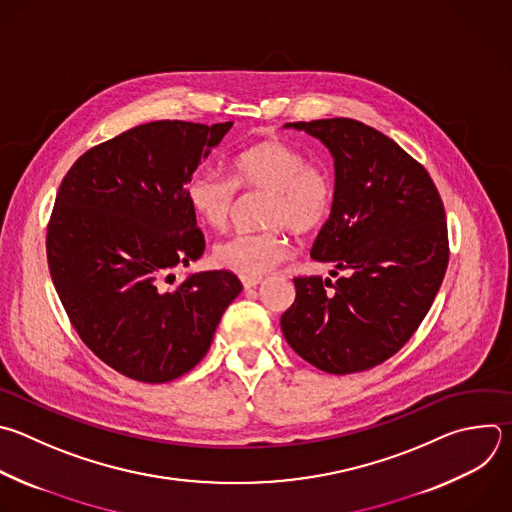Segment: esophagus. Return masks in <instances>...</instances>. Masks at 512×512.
Segmentation results:
<instances>
[{
    "label": "esophagus",
    "instance_id": "obj_1",
    "mask_svg": "<svg viewBox=\"0 0 512 512\" xmlns=\"http://www.w3.org/2000/svg\"><path fill=\"white\" fill-rule=\"evenodd\" d=\"M241 281H243V287H245V289H253V287H257V285L263 283L261 277H241Z\"/></svg>",
    "mask_w": 512,
    "mask_h": 512
}]
</instances>
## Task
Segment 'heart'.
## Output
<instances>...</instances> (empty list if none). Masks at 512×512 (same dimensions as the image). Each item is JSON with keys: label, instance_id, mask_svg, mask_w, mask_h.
<instances>
[{"label": "heart", "instance_id": "1", "mask_svg": "<svg viewBox=\"0 0 512 512\" xmlns=\"http://www.w3.org/2000/svg\"><path fill=\"white\" fill-rule=\"evenodd\" d=\"M231 177L213 168H199L185 183V201L193 215L211 229L227 225L235 205L237 187L269 191L265 223L283 225L295 233L319 229L331 213L333 183L325 170L309 164L303 150L281 140L267 138L233 158ZM289 255V243L281 227L265 231H241L213 249L219 267L243 277H261Z\"/></svg>", "mask_w": 512, "mask_h": 512}]
</instances>
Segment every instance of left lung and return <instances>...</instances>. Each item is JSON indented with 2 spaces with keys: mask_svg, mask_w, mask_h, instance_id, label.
<instances>
[{
  "mask_svg": "<svg viewBox=\"0 0 512 512\" xmlns=\"http://www.w3.org/2000/svg\"><path fill=\"white\" fill-rule=\"evenodd\" d=\"M285 128L319 138L333 156V205L311 257L348 275L335 283L295 277L281 331L297 356L327 374L370 370L414 335L442 285L450 253L442 199L418 160L364 122Z\"/></svg>",
  "mask_w": 512,
  "mask_h": 512,
  "instance_id": "obj_1",
  "label": "left lung"
}]
</instances>
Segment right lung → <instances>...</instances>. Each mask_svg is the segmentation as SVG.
Here are the masks:
<instances>
[{"label":"right lung","mask_w":512,"mask_h":512,"mask_svg":"<svg viewBox=\"0 0 512 512\" xmlns=\"http://www.w3.org/2000/svg\"><path fill=\"white\" fill-rule=\"evenodd\" d=\"M231 126H134L84 152L56 195L52 281L82 342L130 380L164 384L191 372L243 289L231 271L166 285L205 251L185 183Z\"/></svg>","instance_id":"right-lung-1"}]
</instances>
